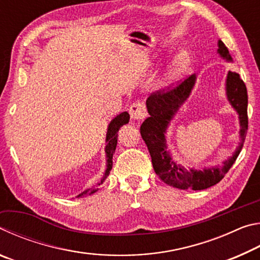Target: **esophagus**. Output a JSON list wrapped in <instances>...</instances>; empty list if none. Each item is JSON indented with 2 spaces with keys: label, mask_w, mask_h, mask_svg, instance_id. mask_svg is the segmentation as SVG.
<instances>
[{
  "label": "esophagus",
  "mask_w": 260,
  "mask_h": 260,
  "mask_svg": "<svg viewBox=\"0 0 260 260\" xmlns=\"http://www.w3.org/2000/svg\"><path fill=\"white\" fill-rule=\"evenodd\" d=\"M129 114H131V118L134 121H138V122L142 121L147 116L146 107L140 102L132 104L129 108Z\"/></svg>",
  "instance_id": "34e87169"
}]
</instances>
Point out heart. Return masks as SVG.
<instances>
[{"label":"heart","mask_w":260,"mask_h":260,"mask_svg":"<svg viewBox=\"0 0 260 260\" xmlns=\"http://www.w3.org/2000/svg\"><path fill=\"white\" fill-rule=\"evenodd\" d=\"M189 61H190V58H189L188 52L183 51L181 54H179L177 57H175L172 65H171L167 79H169L170 81L177 80V79L187 70Z\"/></svg>","instance_id":"1"}]
</instances>
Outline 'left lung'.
<instances>
[{
	"label": "left lung",
	"instance_id": "1",
	"mask_svg": "<svg viewBox=\"0 0 260 260\" xmlns=\"http://www.w3.org/2000/svg\"><path fill=\"white\" fill-rule=\"evenodd\" d=\"M218 54L227 61H233L227 47L221 40L218 41ZM196 74L184 79L170 90H160L149 96L146 105L149 116L141 125V136L150 152L153 170L161 181L179 189L202 190L220 182L234 164L243 148L248 131V93L243 80L236 72H228L226 78V96L232 108L239 114L241 142L232 157L222 161L221 166L204 167L196 170L193 167L184 169L173 159L167 148L166 132L179 109L188 100L196 83Z\"/></svg>",
	"mask_w": 260,
	"mask_h": 260
}]
</instances>
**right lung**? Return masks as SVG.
<instances>
[{
    "label": "right lung",
    "instance_id": "1",
    "mask_svg": "<svg viewBox=\"0 0 260 260\" xmlns=\"http://www.w3.org/2000/svg\"><path fill=\"white\" fill-rule=\"evenodd\" d=\"M128 121H129V114L126 111L121 112L120 114H118L117 117H114L113 119L110 121V124L108 126L107 138H105V142H107V146H105V155H107V170H105L102 180H101V181L96 184V186L87 189V190L82 191L81 193H79V195L77 196L78 199L94 193L99 189V186H101V184L104 182V180L108 178V175L110 174V171H111V169H112V157H113L114 151H116V147H117V139H118L117 133H118V131H119L120 127L125 124H128Z\"/></svg>",
    "mask_w": 260,
    "mask_h": 260
}]
</instances>
